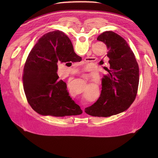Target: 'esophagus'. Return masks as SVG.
I'll use <instances>...</instances> for the list:
<instances>
[{
  "mask_svg": "<svg viewBox=\"0 0 158 158\" xmlns=\"http://www.w3.org/2000/svg\"><path fill=\"white\" fill-rule=\"evenodd\" d=\"M83 76H85V77H87L88 76V75L86 74V73H85L84 75H83ZM83 110V112H85V111H84V110Z\"/></svg>",
  "mask_w": 158,
  "mask_h": 158,
  "instance_id": "34e87169",
  "label": "esophagus"
}]
</instances>
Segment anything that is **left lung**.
<instances>
[{"label": "left lung", "mask_w": 158, "mask_h": 158, "mask_svg": "<svg viewBox=\"0 0 158 158\" xmlns=\"http://www.w3.org/2000/svg\"><path fill=\"white\" fill-rule=\"evenodd\" d=\"M108 50L109 69L102 79V89L97 101L85 108L86 113L108 117L126 111L135 101L139 84V66L127 41L113 31L97 38Z\"/></svg>", "instance_id": "8db88e82"}]
</instances>
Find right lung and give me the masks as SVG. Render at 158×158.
Wrapping results in <instances>:
<instances>
[{"instance_id": "right-lung-1", "label": "right lung", "mask_w": 158, "mask_h": 158, "mask_svg": "<svg viewBox=\"0 0 158 158\" xmlns=\"http://www.w3.org/2000/svg\"><path fill=\"white\" fill-rule=\"evenodd\" d=\"M81 60L74 52L69 38L61 31L47 32L38 40L28 55L22 76L24 92L33 110L57 117L82 113L69 95L66 84L57 74L58 61Z\"/></svg>"}]
</instances>
